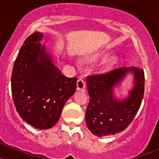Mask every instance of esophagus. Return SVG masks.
<instances>
[{
	"label": "esophagus",
	"mask_w": 159,
	"mask_h": 159,
	"mask_svg": "<svg viewBox=\"0 0 159 159\" xmlns=\"http://www.w3.org/2000/svg\"><path fill=\"white\" fill-rule=\"evenodd\" d=\"M86 83L85 81L83 78H80L77 81V90H82L85 88Z\"/></svg>",
	"instance_id": "esophagus-1"
}]
</instances>
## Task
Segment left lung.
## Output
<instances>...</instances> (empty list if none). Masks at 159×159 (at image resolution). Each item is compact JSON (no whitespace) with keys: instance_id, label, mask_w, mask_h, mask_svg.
<instances>
[{"instance_id":"1","label":"left lung","mask_w":159,"mask_h":159,"mask_svg":"<svg viewBox=\"0 0 159 159\" xmlns=\"http://www.w3.org/2000/svg\"><path fill=\"white\" fill-rule=\"evenodd\" d=\"M128 72L134 75V87L123 100L113 97V87ZM144 72L138 67H123L87 78L90 102L86 111L87 126L93 134L102 137L123 132L135 116L143 97Z\"/></svg>"}]
</instances>
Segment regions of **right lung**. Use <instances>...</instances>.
Listing matches in <instances>:
<instances>
[{
    "label": "right lung",
    "instance_id": "add662e5",
    "mask_svg": "<svg viewBox=\"0 0 159 159\" xmlns=\"http://www.w3.org/2000/svg\"><path fill=\"white\" fill-rule=\"evenodd\" d=\"M43 37L35 32L24 42L12 69L11 89L24 121L48 129L57 123L65 103L75 92L77 78L61 74L39 43Z\"/></svg>",
    "mask_w": 159,
    "mask_h": 159
}]
</instances>
